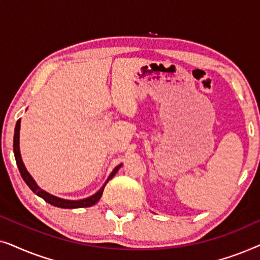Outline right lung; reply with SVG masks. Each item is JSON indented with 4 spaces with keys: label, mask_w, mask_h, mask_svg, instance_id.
Listing matches in <instances>:
<instances>
[{
    "label": "right lung",
    "mask_w": 260,
    "mask_h": 260,
    "mask_svg": "<svg viewBox=\"0 0 260 260\" xmlns=\"http://www.w3.org/2000/svg\"><path fill=\"white\" fill-rule=\"evenodd\" d=\"M20 123L21 120L19 119L17 120L16 125H15V133H14V142H13V148H14V155H15V159H16V165L19 167V170H20V174L21 176H22V179L24 182L27 183V186L30 188L31 190L34 191L35 194L38 195V197H40L44 199L46 202H48V204H51L53 206H55V207H60V208H83V207H91V206H93L94 204H97L99 201V199L102 198L103 195V190H104V187L105 184L108 183L109 180H111L113 176L116 175V173L118 172V169L122 167V165L117 166L115 169H113V172L110 174V176L108 177V180H106V182L104 183V186H103L101 189H99L97 193L92 195L90 198H86V199H81V200H65V199H61V198H58V197H54V195L47 193V191L42 190L40 187L38 186L37 182H35L33 177L30 176V174L27 172L26 167H24L23 162H22V158H21V154H20Z\"/></svg>",
    "instance_id": "obj_1"
}]
</instances>
